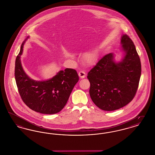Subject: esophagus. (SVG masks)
Returning <instances> with one entry per match:
<instances>
[{
  "mask_svg": "<svg viewBox=\"0 0 155 155\" xmlns=\"http://www.w3.org/2000/svg\"><path fill=\"white\" fill-rule=\"evenodd\" d=\"M78 75H79V77H80L81 78H84L85 77L86 74H85V73L84 71H80V72L78 73Z\"/></svg>",
  "mask_w": 155,
  "mask_h": 155,
  "instance_id": "obj_1",
  "label": "esophagus"
}]
</instances>
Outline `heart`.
Masks as SVG:
<instances>
[{
	"label": "heart",
	"instance_id": "1",
	"mask_svg": "<svg viewBox=\"0 0 155 155\" xmlns=\"http://www.w3.org/2000/svg\"><path fill=\"white\" fill-rule=\"evenodd\" d=\"M84 63L88 66H92L95 64L97 60V55L94 52H87L82 57Z\"/></svg>",
	"mask_w": 155,
	"mask_h": 155
}]
</instances>
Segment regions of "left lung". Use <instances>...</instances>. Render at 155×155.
Listing matches in <instances>:
<instances>
[{
    "label": "left lung",
    "mask_w": 155,
    "mask_h": 155,
    "mask_svg": "<svg viewBox=\"0 0 155 155\" xmlns=\"http://www.w3.org/2000/svg\"><path fill=\"white\" fill-rule=\"evenodd\" d=\"M125 55L116 63L114 54L109 53L88 73L89 95L93 102L105 111L119 109L130 103L136 94L141 74L140 58L133 41L127 35L121 37Z\"/></svg>",
    "instance_id": "8db88e82"
}]
</instances>
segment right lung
I'll use <instances>...</instances> for the list:
<instances>
[{
    "instance_id": "1",
    "label": "right lung",
    "mask_w": 155,
    "mask_h": 155,
    "mask_svg": "<svg viewBox=\"0 0 155 155\" xmlns=\"http://www.w3.org/2000/svg\"><path fill=\"white\" fill-rule=\"evenodd\" d=\"M25 41L21 46L15 64V79L20 95L32 110L47 114L59 113L66 104L73 89L79 80L78 74L74 69L67 68L46 81L31 79L24 72L20 59Z\"/></svg>"
}]
</instances>
